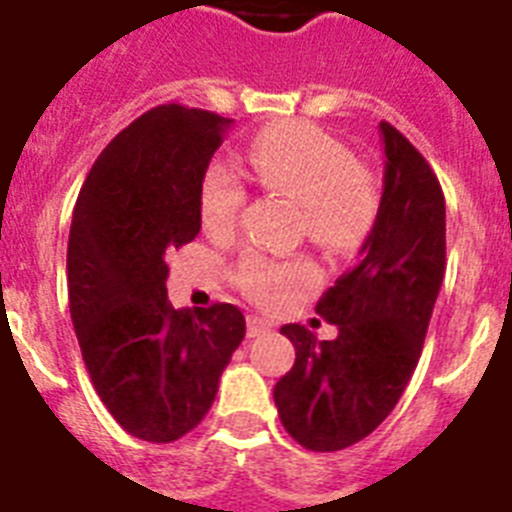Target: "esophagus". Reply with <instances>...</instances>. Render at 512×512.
<instances>
[{
  "label": "esophagus",
  "instance_id": "obj_1",
  "mask_svg": "<svg viewBox=\"0 0 512 512\" xmlns=\"http://www.w3.org/2000/svg\"><path fill=\"white\" fill-rule=\"evenodd\" d=\"M269 330H271L269 320L256 318V315H251V318H248V338H259V336H264V333H269Z\"/></svg>",
  "mask_w": 512,
  "mask_h": 512
}]
</instances>
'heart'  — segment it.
I'll return each mask as SVG.
<instances>
[{
	"instance_id": "obj_1",
	"label": "heart",
	"mask_w": 512,
	"mask_h": 512,
	"mask_svg": "<svg viewBox=\"0 0 512 512\" xmlns=\"http://www.w3.org/2000/svg\"><path fill=\"white\" fill-rule=\"evenodd\" d=\"M253 176L271 192L300 202L302 228L310 241L325 248H351L361 243L382 207V189L372 169L354 151L310 122H284L266 128L248 146ZM246 205V184L230 166H207L200 184V217L210 233L235 228ZM235 279L248 297L274 305L287 292L312 279L302 261H274L248 256Z\"/></svg>"
}]
</instances>
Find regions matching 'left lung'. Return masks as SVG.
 Instances as JSON below:
<instances>
[{
    "instance_id": "left-lung-1",
    "label": "left lung",
    "mask_w": 512,
    "mask_h": 512,
    "mask_svg": "<svg viewBox=\"0 0 512 512\" xmlns=\"http://www.w3.org/2000/svg\"><path fill=\"white\" fill-rule=\"evenodd\" d=\"M384 143L382 207L361 256L318 300L338 325L318 341L300 323L282 333L295 366L274 387L287 433L310 451H341L366 438L402 397L418 366L446 271V202L423 153L395 125Z\"/></svg>"
}]
</instances>
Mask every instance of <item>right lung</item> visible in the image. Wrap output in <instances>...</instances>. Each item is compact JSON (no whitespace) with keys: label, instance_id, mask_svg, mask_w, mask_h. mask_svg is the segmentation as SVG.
Masks as SVG:
<instances>
[{"label":"right lung","instance_id":"right-lung-1","mask_svg":"<svg viewBox=\"0 0 512 512\" xmlns=\"http://www.w3.org/2000/svg\"><path fill=\"white\" fill-rule=\"evenodd\" d=\"M228 117L158 104L99 153L69 233V310L94 390L135 438L171 443L202 423L246 336L228 302L174 310L166 253L202 228L200 184Z\"/></svg>","mask_w":512,"mask_h":512}]
</instances>
